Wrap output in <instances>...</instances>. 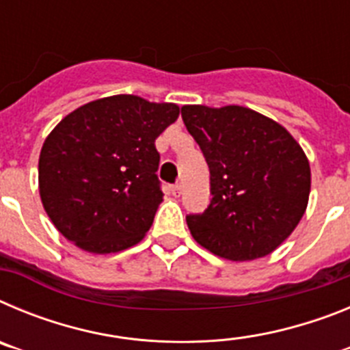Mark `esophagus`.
<instances>
[{
	"instance_id": "esophagus-1",
	"label": "esophagus",
	"mask_w": 350,
	"mask_h": 350,
	"mask_svg": "<svg viewBox=\"0 0 350 350\" xmlns=\"http://www.w3.org/2000/svg\"><path fill=\"white\" fill-rule=\"evenodd\" d=\"M170 191H172L173 196H180V193H182V184H173L172 187H170Z\"/></svg>"
}]
</instances>
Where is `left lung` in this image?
Listing matches in <instances>:
<instances>
[{
	"mask_svg": "<svg viewBox=\"0 0 350 350\" xmlns=\"http://www.w3.org/2000/svg\"><path fill=\"white\" fill-rule=\"evenodd\" d=\"M182 119L210 170L208 206L185 217L194 240L230 261L273 252L295 231L310 194V166L298 142L238 105H185Z\"/></svg>",
	"mask_w": 350,
	"mask_h": 350,
	"instance_id": "1",
	"label": "left lung"
}]
</instances>
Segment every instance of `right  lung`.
Returning a JSON list of instances; mask_svg holds the SVG:
<instances>
[{"instance_id":"right-lung-1","label":"right lung","mask_w":350,"mask_h":350,"mask_svg":"<svg viewBox=\"0 0 350 350\" xmlns=\"http://www.w3.org/2000/svg\"><path fill=\"white\" fill-rule=\"evenodd\" d=\"M173 103L117 94L64 117L43 142L40 198L59 233L92 254L138 243L163 202L156 138L178 117Z\"/></svg>"}]
</instances>
